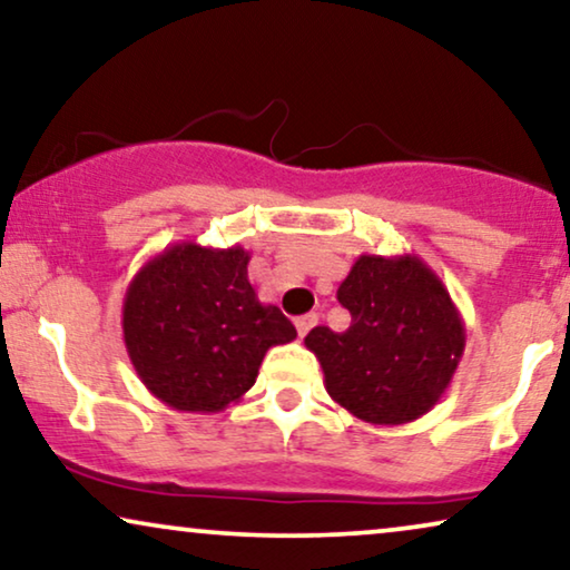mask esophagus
<instances>
[{
    "instance_id": "esophagus-1",
    "label": "esophagus",
    "mask_w": 570,
    "mask_h": 570,
    "mask_svg": "<svg viewBox=\"0 0 570 570\" xmlns=\"http://www.w3.org/2000/svg\"><path fill=\"white\" fill-rule=\"evenodd\" d=\"M316 322H318L316 314H303V316L295 318V330H298V337H306L308 330H311V326H314Z\"/></svg>"
}]
</instances>
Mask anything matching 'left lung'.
Segmentation results:
<instances>
[{
	"instance_id": "1",
	"label": "left lung",
	"mask_w": 570,
	"mask_h": 570,
	"mask_svg": "<svg viewBox=\"0 0 570 570\" xmlns=\"http://www.w3.org/2000/svg\"><path fill=\"white\" fill-rule=\"evenodd\" d=\"M353 322L303 340L326 392L371 425H404L431 412L464 355V322L441 277L417 254H361L337 287Z\"/></svg>"
}]
</instances>
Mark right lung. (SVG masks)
Returning <instances> with one entry per match:
<instances>
[{"mask_svg":"<svg viewBox=\"0 0 570 570\" xmlns=\"http://www.w3.org/2000/svg\"><path fill=\"white\" fill-rule=\"evenodd\" d=\"M252 254L178 240L147 259L124 295L121 330L147 392L181 412H220L259 376L269 347L295 340L248 283Z\"/></svg>","mask_w":570,"mask_h":570,"instance_id":"obj_1","label":"right lung"}]
</instances>
